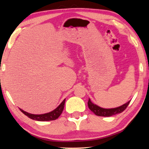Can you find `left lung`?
<instances>
[{"label":"left lung","mask_w":149,"mask_h":149,"mask_svg":"<svg viewBox=\"0 0 149 149\" xmlns=\"http://www.w3.org/2000/svg\"><path fill=\"white\" fill-rule=\"evenodd\" d=\"M129 102H130V101H129L128 102L124 104L121 106L116 107V108L105 109L97 106L96 104H94L91 102L90 99H89L88 102V105L89 109L95 113V115L100 116H111L123 112V111L127 108Z\"/></svg>","instance_id":"obj_1"}]
</instances>
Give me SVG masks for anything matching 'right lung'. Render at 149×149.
I'll return each mask as SVG.
<instances>
[{"label": "right lung", "mask_w": 149, "mask_h": 149, "mask_svg": "<svg viewBox=\"0 0 149 149\" xmlns=\"http://www.w3.org/2000/svg\"><path fill=\"white\" fill-rule=\"evenodd\" d=\"M65 102V99L63 100L54 110H53L52 111H50L49 113L45 114H42V115H34V114H31L24 111L21 109L20 110L24 115H26L27 116L29 117V118L33 120H37V121H50V120H56L60 115H61V114L62 113L63 111V109H64Z\"/></svg>", "instance_id": "1"}]
</instances>
